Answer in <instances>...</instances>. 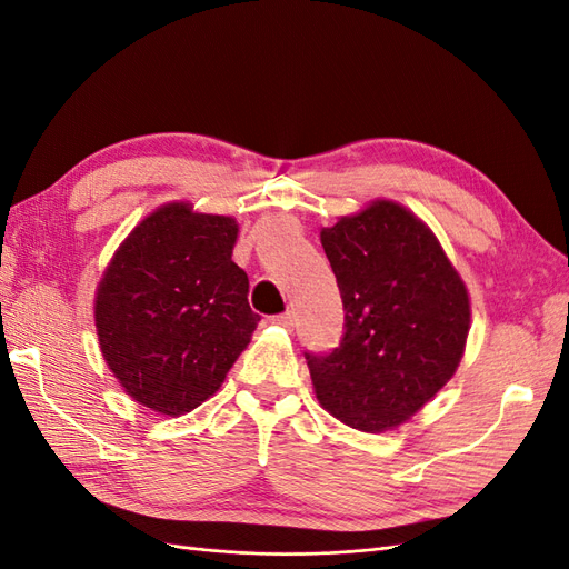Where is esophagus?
I'll return each mask as SVG.
<instances>
[{"mask_svg": "<svg viewBox=\"0 0 569 569\" xmlns=\"http://www.w3.org/2000/svg\"><path fill=\"white\" fill-rule=\"evenodd\" d=\"M272 322H274V325H280V327H284V330H291V327H295V313H291V311H284V313H280V316H274V318H272Z\"/></svg>", "mask_w": 569, "mask_h": 569, "instance_id": "esophagus-1", "label": "esophagus"}]
</instances>
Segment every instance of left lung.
I'll return each instance as SVG.
<instances>
[{
	"instance_id": "1",
	"label": "left lung",
	"mask_w": 569,
	"mask_h": 569,
	"mask_svg": "<svg viewBox=\"0 0 569 569\" xmlns=\"http://www.w3.org/2000/svg\"><path fill=\"white\" fill-rule=\"evenodd\" d=\"M343 303L332 353L306 351L318 401L360 432L399 427L451 380L470 299L439 239L401 203L372 201L322 228Z\"/></svg>"
}]
</instances>
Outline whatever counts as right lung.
<instances>
[{
	"label": "right lung",
	"instance_id": "add662e5",
	"mask_svg": "<svg viewBox=\"0 0 569 569\" xmlns=\"http://www.w3.org/2000/svg\"><path fill=\"white\" fill-rule=\"evenodd\" d=\"M237 222L166 203L147 216L97 287L101 356L137 403L184 416L213 396L261 316L232 261Z\"/></svg>",
	"mask_w": 569,
	"mask_h": 569
}]
</instances>
